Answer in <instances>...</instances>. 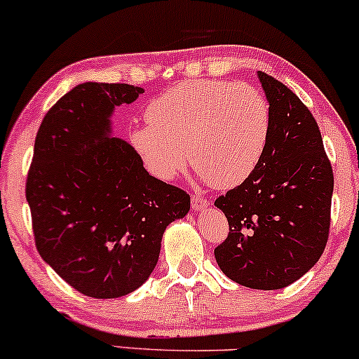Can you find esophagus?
I'll return each mask as SVG.
<instances>
[{
  "label": "esophagus",
  "mask_w": 359,
  "mask_h": 359,
  "mask_svg": "<svg viewBox=\"0 0 359 359\" xmlns=\"http://www.w3.org/2000/svg\"><path fill=\"white\" fill-rule=\"evenodd\" d=\"M191 204H193L194 211H203V209H206L209 206V201H206L204 198L193 196V199H191Z\"/></svg>",
  "instance_id": "obj_1"
}]
</instances>
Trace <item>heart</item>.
<instances>
[{"label":"heart","instance_id":"heart-1","mask_svg":"<svg viewBox=\"0 0 359 359\" xmlns=\"http://www.w3.org/2000/svg\"><path fill=\"white\" fill-rule=\"evenodd\" d=\"M130 142L150 175L171 181L191 163L216 188L254 175L271 142V105L259 88L229 81H184L147 107Z\"/></svg>","mask_w":359,"mask_h":359}]
</instances>
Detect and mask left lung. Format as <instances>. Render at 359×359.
Segmentation results:
<instances>
[{
	"instance_id": "1",
	"label": "left lung",
	"mask_w": 359,
	"mask_h": 359,
	"mask_svg": "<svg viewBox=\"0 0 359 359\" xmlns=\"http://www.w3.org/2000/svg\"><path fill=\"white\" fill-rule=\"evenodd\" d=\"M257 77L271 105V142L254 175L214 203L229 222L214 257L239 285L278 290L322 257L333 170L304 102L272 76L259 71Z\"/></svg>"
}]
</instances>
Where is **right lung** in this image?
Masks as SVG:
<instances>
[{
  "label": "right lung",
  "mask_w": 359,
  "mask_h": 359,
  "mask_svg": "<svg viewBox=\"0 0 359 359\" xmlns=\"http://www.w3.org/2000/svg\"><path fill=\"white\" fill-rule=\"evenodd\" d=\"M143 92L128 83H79L36 135L26 199L37 252L92 299L142 287L160 257L163 232L189 211V194L151 176L130 143L111 137L115 107Z\"/></svg>",
  "instance_id": "right-lung-1"
}]
</instances>
